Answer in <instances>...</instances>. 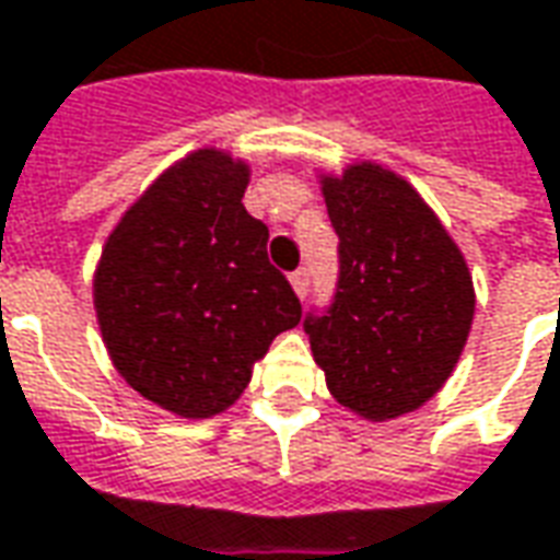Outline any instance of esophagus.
<instances>
[{
    "mask_svg": "<svg viewBox=\"0 0 560 560\" xmlns=\"http://www.w3.org/2000/svg\"><path fill=\"white\" fill-rule=\"evenodd\" d=\"M291 288H293V293L300 296V300L306 296V293H308V272H306V269H296V272H291Z\"/></svg>",
    "mask_w": 560,
    "mask_h": 560,
    "instance_id": "34e87169",
    "label": "esophagus"
}]
</instances>
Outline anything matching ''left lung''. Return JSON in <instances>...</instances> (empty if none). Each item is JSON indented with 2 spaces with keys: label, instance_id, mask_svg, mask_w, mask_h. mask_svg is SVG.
<instances>
[{
  "label": "left lung",
  "instance_id": "8db88e82",
  "mask_svg": "<svg viewBox=\"0 0 560 560\" xmlns=\"http://www.w3.org/2000/svg\"><path fill=\"white\" fill-rule=\"evenodd\" d=\"M339 236V284L308 318L312 358L339 406L390 421L443 388L467 346L472 276L457 242L402 175L373 160L320 172Z\"/></svg>",
  "mask_w": 560,
  "mask_h": 560
}]
</instances>
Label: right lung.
I'll return each mask as SVG.
<instances>
[{"mask_svg": "<svg viewBox=\"0 0 560 560\" xmlns=\"http://www.w3.org/2000/svg\"><path fill=\"white\" fill-rule=\"evenodd\" d=\"M252 166L199 148L148 185L108 233L93 308L120 378L182 418L240 400L281 330L303 318L269 264V230L245 212Z\"/></svg>", "mask_w": 560, "mask_h": 560, "instance_id": "add662e5", "label": "right lung"}]
</instances>
